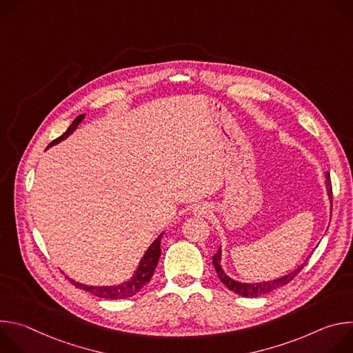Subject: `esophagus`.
I'll return each instance as SVG.
<instances>
[{
	"mask_svg": "<svg viewBox=\"0 0 353 353\" xmlns=\"http://www.w3.org/2000/svg\"><path fill=\"white\" fill-rule=\"evenodd\" d=\"M210 211H211L210 205H207V204H198L194 207V214L198 216H205L210 214Z\"/></svg>",
	"mask_w": 353,
	"mask_h": 353,
	"instance_id": "esophagus-1",
	"label": "esophagus"
}]
</instances>
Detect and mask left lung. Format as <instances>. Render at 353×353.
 I'll use <instances>...</instances> for the list:
<instances>
[{
    "mask_svg": "<svg viewBox=\"0 0 353 353\" xmlns=\"http://www.w3.org/2000/svg\"><path fill=\"white\" fill-rule=\"evenodd\" d=\"M327 191H328V196H330V201L332 204V185H331V180H330V174L327 173ZM221 247L219 250L216 251V254L212 257V263H214V267H215V271L219 276V279L222 281V283L232 292L243 296V297H257V296H261V294H265V293H270L286 283H289L301 270H303V267L306 265L301 264L297 270H294L293 272L282 276V278H278V279H274V281H267V282H260V283H241V282H237L232 278H229L225 271L222 270L221 267Z\"/></svg>",
    "mask_w": 353,
    "mask_h": 353,
    "instance_id": "1",
    "label": "left lung"
}]
</instances>
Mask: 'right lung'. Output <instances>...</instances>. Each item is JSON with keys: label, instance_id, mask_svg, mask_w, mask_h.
I'll use <instances>...</instances> for the list:
<instances>
[{"label": "right lung", "instance_id": "right-lung-1", "mask_svg": "<svg viewBox=\"0 0 353 353\" xmlns=\"http://www.w3.org/2000/svg\"><path fill=\"white\" fill-rule=\"evenodd\" d=\"M83 117H85V114L78 116L72 121L70 128L61 137L54 139L47 148H50V146L54 145V143H59L60 141L65 139L70 134H72V131L78 127V124L83 120ZM161 239H162V234H159L158 239L152 244H150L149 248L145 251V254H143V257H142V260H141V263L138 265L137 272L132 275V278L128 282H124V283L116 285V286H89V285H83V283L75 282L72 279H70V282L75 288L83 289L86 292H90V293H93L97 297L113 299V300H116V299H128V297L137 294L150 281V278H152L154 271H155V268L158 265V261H159V257H161Z\"/></svg>", "mask_w": 353, "mask_h": 353}]
</instances>
